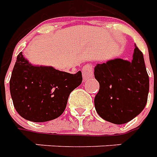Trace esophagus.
<instances>
[{
	"label": "esophagus",
	"mask_w": 157,
	"mask_h": 157,
	"mask_svg": "<svg viewBox=\"0 0 157 157\" xmlns=\"http://www.w3.org/2000/svg\"><path fill=\"white\" fill-rule=\"evenodd\" d=\"M82 76H83V80L86 81L87 79L91 78L93 76V66L92 65H84L82 67Z\"/></svg>",
	"instance_id": "34e87169"
}]
</instances>
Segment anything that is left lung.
Wrapping results in <instances>:
<instances>
[{"mask_svg": "<svg viewBox=\"0 0 157 157\" xmlns=\"http://www.w3.org/2000/svg\"><path fill=\"white\" fill-rule=\"evenodd\" d=\"M99 91L94 98L97 113L104 120L123 124L145 109L149 93V75L142 52L135 46L131 62L115 59L94 69Z\"/></svg>", "mask_w": 157, "mask_h": 157, "instance_id": "obj_1", "label": "left lung"}]
</instances>
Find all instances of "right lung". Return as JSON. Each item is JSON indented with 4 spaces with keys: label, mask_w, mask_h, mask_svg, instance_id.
I'll list each match as a JSON object with an SVG mask.
<instances>
[{
    "label": "right lung",
    "mask_w": 157,
    "mask_h": 157,
    "mask_svg": "<svg viewBox=\"0 0 157 157\" xmlns=\"http://www.w3.org/2000/svg\"><path fill=\"white\" fill-rule=\"evenodd\" d=\"M82 72L70 74L46 66H33L22 52L10 79V92L19 115L33 122H46L61 115L70 93L81 85Z\"/></svg>",
    "instance_id": "right-lung-1"
}]
</instances>
